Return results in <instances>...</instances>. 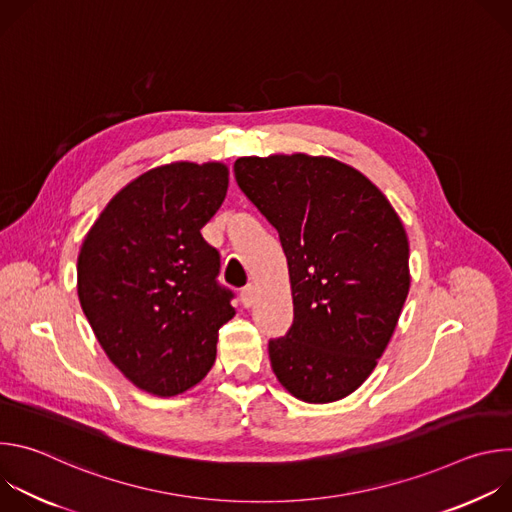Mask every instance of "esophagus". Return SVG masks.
I'll list each match as a JSON object with an SVG mask.
<instances>
[{
  "instance_id": "1",
  "label": "esophagus",
  "mask_w": 512,
  "mask_h": 512,
  "mask_svg": "<svg viewBox=\"0 0 512 512\" xmlns=\"http://www.w3.org/2000/svg\"><path fill=\"white\" fill-rule=\"evenodd\" d=\"M255 294H257V289H255L253 283H249V285L243 287V291H241V302H243L245 308H251V306L255 304Z\"/></svg>"
}]
</instances>
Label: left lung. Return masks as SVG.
I'll return each instance as SVG.
<instances>
[{
  "instance_id": "obj_1",
  "label": "left lung",
  "mask_w": 512,
  "mask_h": 512,
  "mask_svg": "<svg viewBox=\"0 0 512 512\" xmlns=\"http://www.w3.org/2000/svg\"><path fill=\"white\" fill-rule=\"evenodd\" d=\"M235 178L279 233L294 322L269 340L279 383L306 403L362 385L409 294V243L383 192L354 168L306 154L239 158Z\"/></svg>"
}]
</instances>
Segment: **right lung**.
<instances>
[{
    "mask_svg": "<svg viewBox=\"0 0 512 512\" xmlns=\"http://www.w3.org/2000/svg\"><path fill=\"white\" fill-rule=\"evenodd\" d=\"M229 186L223 164L150 170L105 206L79 255V300L115 367L139 389L172 397L200 383L235 294L200 229Z\"/></svg>",
    "mask_w": 512,
    "mask_h": 512,
    "instance_id": "add662e5",
    "label": "right lung"
}]
</instances>
